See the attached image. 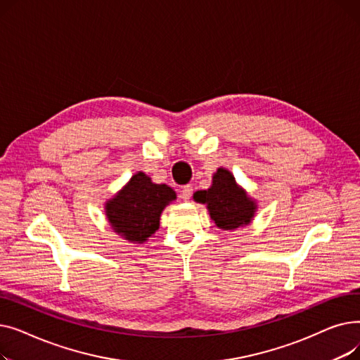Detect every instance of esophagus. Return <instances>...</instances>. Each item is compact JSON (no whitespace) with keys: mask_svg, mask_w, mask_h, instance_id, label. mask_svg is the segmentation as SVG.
Wrapping results in <instances>:
<instances>
[{"mask_svg":"<svg viewBox=\"0 0 360 360\" xmlns=\"http://www.w3.org/2000/svg\"><path fill=\"white\" fill-rule=\"evenodd\" d=\"M191 195H193V186H191V185H185V186H182L181 198H182L184 201H188V200L191 198Z\"/></svg>","mask_w":360,"mask_h":360,"instance_id":"esophagus-1","label":"esophagus"}]
</instances>
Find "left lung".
Wrapping results in <instances>:
<instances>
[{
    "label": "left lung",
    "mask_w": 360,
    "mask_h": 360,
    "mask_svg": "<svg viewBox=\"0 0 360 360\" xmlns=\"http://www.w3.org/2000/svg\"><path fill=\"white\" fill-rule=\"evenodd\" d=\"M197 202L205 204L210 217L216 226L223 231H233L251 223L257 204L240 188L235 176L228 169L219 167L213 175V184L209 190L194 194Z\"/></svg>",
    "instance_id": "8db88e82"
}]
</instances>
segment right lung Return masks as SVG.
I'll list each match as a JSON object with an SVG mask.
<instances>
[{
  "label": "right lung",
  "mask_w": 360,
  "mask_h": 360,
  "mask_svg": "<svg viewBox=\"0 0 360 360\" xmlns=\"http://www.w3.org/2000/svg\"><path fill=\"white\" fill-rule=\"evenodd\" d=\"M175 198L172 188L153 184L146 174L139 172L106 201L105 213L112 229L125 240L143 243L159 229L163 209Z\"/></svg>",
  "instance_id": "add662e5"
}]
</instances>
